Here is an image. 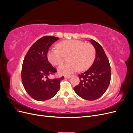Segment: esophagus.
Here are the masks:
<instances>
[{
    "label": "esophagus",
    "mask_w": 133,
    "mask_h": 133,
    "mask_svg": "<svg viewBox=\"0 0 133 133\" xmlns=\"http://www.w3.org/2000/svg\"><path fill=\"white\" fill-rule=\"evenodd\" d=\"M65 78H67V79H69L71 78V75H68V76H64Z\"/></svg>",
    "instance_id": "obj_1"
}]
</instances>
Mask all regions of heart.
<instances>
[{
  "label": "heart",
  "mask_w": 133,
  "mask_h": 133,
  "mask_svg": "<svg viewBox=\"0 0 133 133\" xmlns=\"http://www.w3.org/2000/svg\"><path fill=\"white\" fill-rule=\"evenodd\" d=\"M57 48L48 51L47 58L49 62L55 66L61 65L64 56L69 55L67 64L58 68L60 74L69 75L78 71L88 69L92 64L95 56L94 46L89 43H85L78 40H66L59 43Z\"/></svg>",
  "instance_id": "heart-1"
}]
</instances>
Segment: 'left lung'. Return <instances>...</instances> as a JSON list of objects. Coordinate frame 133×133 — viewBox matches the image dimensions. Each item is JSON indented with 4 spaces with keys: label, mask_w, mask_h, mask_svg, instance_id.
<instances>
[{
    "label": "left lung",
    "mask_w": 133,
    "mask_h": 133,
    "mask_svg": "<svg viewBox=\"0 0 133 133\" xmlns=\"http://www.w3.org/2000/svg\"><path fill=\"white\" fill-rule=\"evenodd\" d=\"M90 42L96 50L94 62L87 71L79 74L80 83L74 90L84 99L94 100L101 97L107 90L110 82L111 70L103 47L92 39Z\"/></svg>",
    "instance_id": "obj_1"
}]
</instances>
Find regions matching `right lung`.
Segmentation results:
<instances>
[{
	"instance_id": "obj_1",
	"label": "right lung",
	"mask_w": 133,
	"mask_h": 133,
	"mask_svg": "<svg viewBox=\"0 0 133 133\" xmlns=\"http://www.w3.org/2000/svg\"><path fill=\"white\" fill-rule=\"evenodd\" d=\"M59 39L51 36L41 38L31 45L24 59L23 85L27 93L38 101H44L54 96L60 89V81L64 78V76L54 79L48 78L57 70L48 61L47 53L50 46Z\"/></svg>"
}]
</instances>
